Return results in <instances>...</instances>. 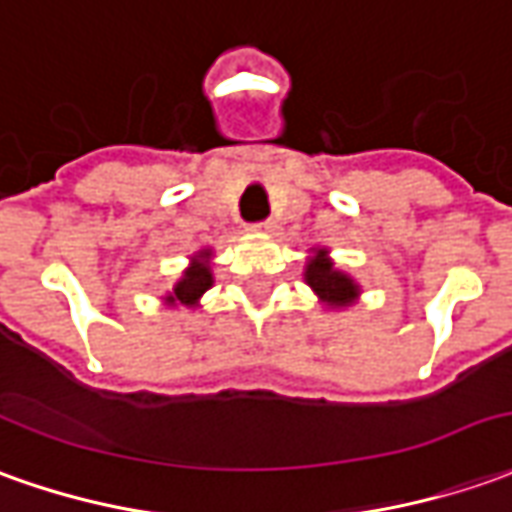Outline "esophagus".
I'll use <instances>...</instances> for the list:
<instances>
[{
	"mask_svg": "<svg viewBox=\"0 0 512 512\" xmlns=\"http://www.w3.org/2000/svg\"><path fill=\"white\" fill-rule=\"evenodd\" d=\"M250 231H259V234H267V231H273V222H270V220L253 222V225H250Z\"/></svg>",
	"mask_w": 512,
	"mask_h": 512,
	"instance_id": "1",
	"label": "esophagus"
}]
</instances>
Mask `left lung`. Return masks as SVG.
<instances>
[{
  "label": "left lung",
  "mask_w": 512,
  "mask_h": 512,
  "mask_svg": "<svg viewBox=\"0 0 512 512\" xmlns=\"http://www.w3.org/2000/svg\"><path fill=\"white\" fill-rule=\"evenodd\" d=\"M303 278L315 290L317 298L323 303H329V306H348V303L357 301L359 284L351 276H345L343 270L334 267L326 248L315 250V256L306 262Z\"/></svg>",
  "instance_id": "obj_1"
}]
</instances>
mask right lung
I'll list each match as a JSON object with an SVG mask.
<instances>
[{
	"label": "right lung",
	"mask_w": 512,
	"mask_h": 512,
	"mask_svg": "<svg viewBox=\"0 0 512 512\" xmlns=\"http://www.w3.org/2000/svg\"><path fill=\"white\" fill-rule=\"evenodd\" d=\"M211 250H200L197 256H192V264L183 270V276L178 278V284L172 287V292L167 295V303H183V306H197V301L203 298V292L209 290L214 284V276H211Z\"/></svg>",
	"instance_id": "add662e5"
}]
</instances>
